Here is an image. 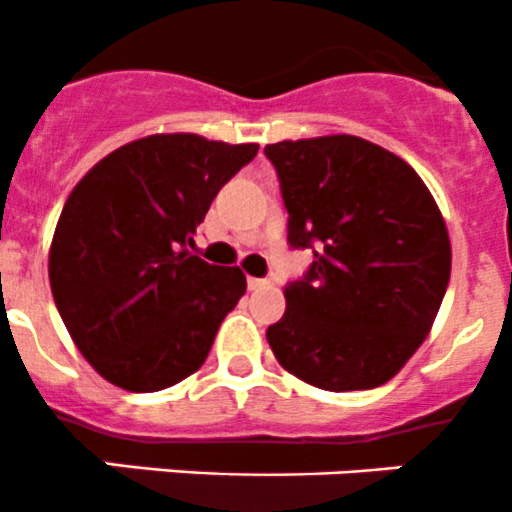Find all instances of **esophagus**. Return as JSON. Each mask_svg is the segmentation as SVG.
<instances>
[{
    "instance_id": "esophagus-1",
    "label": "esophagus",
    "mask_w": 512,
    "mask_h": 512,
    "mask_svg": "<svg viewBox=\"0 0 512 512\" xmlns=\"http://www.w3.org/2000/svg\"><path fill=\"white\" fill-rule=\"evenodd\" d=\"M249 288L251 291H263V288H271V281H268V278L249 276Z\"/></svg>"
}]
</instances>
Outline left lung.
<instances>
[{"mask_svg": "<svg viewBox=\"0 0 512 512\" xmlns=\"http://www.w3.org/2000/svg\"><path fill=\"white\" fill-rule=\"evenodd\" d=\"M288 244L313 249L286 313L268 326L276 361L323 391L391 381L433 328L450 281V236L411 164L361 136L268 144Z\"/></svg>", "mask_w": 512, "mask_h": 512, "instance_id": "obj_1", "label": "left lung"}]
</instances>
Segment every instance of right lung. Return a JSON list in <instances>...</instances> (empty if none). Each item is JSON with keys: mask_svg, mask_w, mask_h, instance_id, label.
<instances>
[{"mask_svg": "<svg viewBox=\"0 0 512 512\" xmlns=\"http://www.w3.org/2000/svg\"><path fill=\"white\" fill-rule=\"evenodd\" d=\"M256 151L151 134L106 154L72 189L49 246V283L74 346L104 381L154 393L204 366L246 276L186 244Z\"/></svg>", "mask_w": 512, "mask_h": 512, "instance_id": "right-lung-1", "label": "right lung"}]
</instances>
